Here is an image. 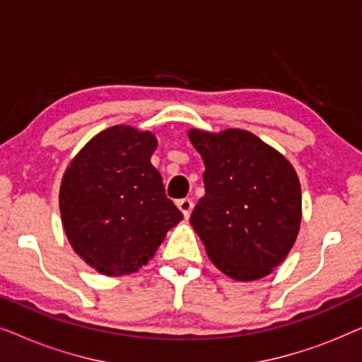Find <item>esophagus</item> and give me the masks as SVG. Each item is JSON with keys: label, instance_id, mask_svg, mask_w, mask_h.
<instances>
[{"label": "esophagus", "instance_id": "1", "mask_svg": "<svg viewBox=\"0 0 362 362\" xmlns=\"http://www.w3.org/2000/svg\"><path fill=\"white\" fill-rule=\"evenodd\" d=\"M177 207H180V211L182 212V216H185V219H189L192 207H194V202L191 199H181L177 201Z\"/></svg>", "mask_w": 362, "mask_h": 362}]
</instances>
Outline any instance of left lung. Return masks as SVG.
I'll list each match as a JSON object with an SVG mask.
<instances>
[{"mask_svg":"<svg viewBox=\"0 0 362 362\" xmlns=\"http://www.w3.org/2000/svg\"><path fill=\"white\" fill-rule=\"evenodd\" d=\"M187 136L206 166V194L191 214L192 229L222 274L237 281L264 279L286 259L300 232L295 168L240 128H191Z\"/></svg>","mask_w":362,"mask_h":362,"instance_id":"1","label":"left lung"}]
</instances>
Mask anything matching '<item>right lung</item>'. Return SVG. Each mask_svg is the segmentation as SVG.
Here are the masks:
<instances>
[{"mask_svg":"<svg viewBox=\"0 0 362 362\" xmlns=\"http://www.w3.org/2000/svg\"><path fill=\"white\" fill-rule=\"evenodd\" d=\"M156 146L153 132L115 125L93 136L64 173V232L98 274L120 276L141 269L182 219L150 161Z\"/></svg>","mask_w":362,"mask_h":362,"instance_id":"obj_1","label":"right lung"}]
</instances>
